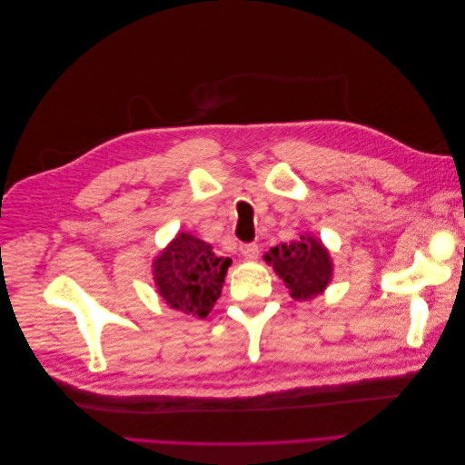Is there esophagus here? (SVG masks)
<instances>
[{
    "mask_svg": "<svg viewBox=\"0 0 465 465\" xmlns=\"http://www.w3.org/2000/svg\"><path fill=\"white\" fill-rule=\"evenodd\" d=\"M241 252H242V256L246 258V260H256L258 258V254H260V246L258 244H242L241 246Z\"/></svg>",
    "mask_w": 465,
    "mask_h": 465,
    "instance_id": "esophagus-1",
    "label": "esophagus"
}]
</instances>
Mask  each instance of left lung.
Here are the masks:
<instances>
[{
    "label": "left lung",
    "instance_id": "obj_1",
    "mask_svg": "<svg viewBox=\"0 0 465 465\" xmlns=\"http://www.w3.org/2000/svg\"><path fill=\"white\" fill-rule=\"evenodd\" d=\"M263 260L273 265L275 273L283 279L294 301L318 297L330 285L333 275L328 248L311 234H302L299 241L272 248Z\"/></svg>",
    "mask_w": 465,
    "mask_h": 465
}]
</instances>
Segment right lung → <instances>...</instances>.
<instances>
[{
	"label": "right lung",
	"mask_w": 465,
	"mask_h": 465,
	"mask_svg": "<svg viewBox=\"0 0 465 465\" xmlns=\"http://www.w3.org/2000/svg\"><path fill=\"white\" fill-rule=\"evenodd\" d=\"M231 258L215 256L213 246L178 232L153 262V279L163 301L184 314L205 318L221 297Z\"/></svg>",
	"instance_id": "1"
}]
</instances>
